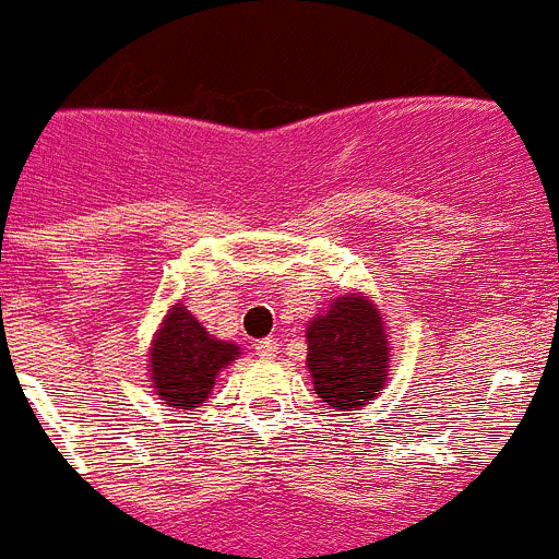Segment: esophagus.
<instances>
[{
    "instance_id": "obj_1",
    "label": "esophagus",
    "mask_w": 559,
    "mask_h": 559,
    "mask_svg": "<svg viewBox=\"0 0 559 559\" xmlns=\"http://www.w3.org/2000/svg\"><path fill=\"white\" fill-rule=\"evenodd\" d=\"M252 349H255L258 358L270 360L278 355V341H275V337H261V341H255V344H252Z\"/></svg>"
}]
</instances>
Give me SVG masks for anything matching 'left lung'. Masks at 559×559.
I'll return each mask as SVG.
<instances>
[{
  "instance_id": "obj_1",
  "label": "left lung",
  "mask_w": 559,
  "mask_h": 559,
  "mask_svg": "<svg viewBox=\"0 0 559 559\" xmlns=\"http://www.w3.org/2000/svg\"><path fill=\"white\" fill-rule=\"evenodd\" d=\"M307 367L316 395L337 412H358L381 395L389 374V337L367 295L349 293L307 326Z\"/></svg>"
}]
</instances>
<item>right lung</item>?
Instances as JSON below:
<instances>
[{"instance_id": "1", "label": "right lung", "mask_w": 559, "mask_h": 559, "mask_svg": "<svg viewBox=\"0 0 559 559\" xmlns=\"http://www.w3.org/2000/svg\"><path fill=\"white\" fill-rule=\"evenodd\" d=\"M238 355L236 344L215 341L187 307L176 304L150 346V381L158 401H167L173 409H192L207 401L215 374Z\"/></svg>"}]
</instances>
